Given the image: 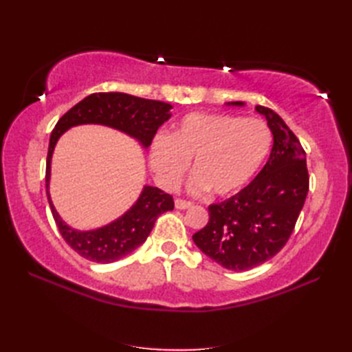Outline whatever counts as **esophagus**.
I'll list each match as a JSON object with an SVG mask.
<instances>
[{
  "label": "esophagus",
  "instance_id": "34e87169",
  "mask_svg": "<svg viewBox=\"0 0 352 352\" xmlns=\"http://www.w3.org/2000/svg\"><path fill=\"white\" fill-rule=\"evenodd\" d=\"M190 206H192V203H189V201L175 199V208H178V210H186V208H189Z\"/></svg>",
  "mask_w": 352,
  "mask_h": 352
}]
</instances>
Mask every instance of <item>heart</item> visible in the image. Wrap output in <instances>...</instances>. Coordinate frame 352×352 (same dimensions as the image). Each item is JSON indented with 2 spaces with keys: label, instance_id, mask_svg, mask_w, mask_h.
<instances>
[{
  "label": "heart",
  "instance_id": "heart-1",
  "mask_svg": "<svg viewBox=\"0 0 352 352\" xmlns=\"http://www.w3.org/2000/svg\"><path fill=\"white\" fill-rule=\"evenodd\" d=\"M272 133L260 119L190 113L169 134L155 136L149 164L164 188H175L192 160L193 193L228 197L248 184L267 159Z\"/></svg>",
  "mask_w": 352,
  "mask_h": 352
}]
</instances>
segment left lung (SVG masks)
Wrapping results in <instances>:
<instances>
[{"label": "left lung", "mask_w": 352, "mask_h": 352, "mask_svg": "<svg viewBox=\"0 0 352 352\" xmlns=\"http://www.w3.org/2000/svg\"><path fill=\"white\" fill-rule=\"evenodd\" d=\"M256 111L266 118L274 139L266 164L241 192L208 207L207 226L192 236L207 257L230 271H250L272 258L294 231L309 192L300 140L274 110L256 106Z\"/></svg>", "instance_id": "obj_1"}]
</instances>
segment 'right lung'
Wrapping results in <instances>:
<instances>
[{"instance_id": "1", "label": "right lung", "mask_w": 352, "mask_h": 352, "mask_svg": "<svg viewBox=\"0 0 352 352\" xmlns=\"http://www.w3.org/2000/svg\"><path fill=\"white\" fill-rule=\"evenodd\" d=\"M170 109V104L138 98L129 94H92L58 119L51 133L47 155V197L58 231L66 243L81 257L106 265L129 256L146 241L155 219L174 208V199L159 188L145 184L136 203L115 221L94 230L72 228L57 213L50 195L51 160L58 139L72 126L95 124L122 131L146 149L159 126L172 116Z\"/></svg>"}]
</instances>
